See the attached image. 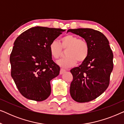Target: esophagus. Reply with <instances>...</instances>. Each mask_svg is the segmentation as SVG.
<instances>
[{"instance_id":"1","label":"esophagus","mask_w":124,"mask_h":124,"mask_svg":"<svg viewBox=\"0 0 124 124\" xmlns=\"http://www.w3.org/2000/svg\"><path fill=\"white\" fill-rule=\"evenodd\" d=\"M65 71H66V70L65 69H60V74H63L64 72H65Z\"/></svg>"}]
</instances>
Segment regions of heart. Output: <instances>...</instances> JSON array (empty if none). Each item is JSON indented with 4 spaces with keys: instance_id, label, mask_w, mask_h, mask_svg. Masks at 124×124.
I'll use <instances>...</instances> for the list:
<instances>
[{
    "instance_id": "b5f03b06",
    "label": "heart",
    "mask_w": 124,
    "mask_h": 124,
    "mask_svg": "<svg viewBox=\"0 0 124 124\" xmlns=\"http://www.w3.org/2000/svg\"><path fill=\"white\" fill-rule=\"evenodd\" d=\"M62 49L66 50L67 56L59 61L57 63L63 68L73 65L78 61L84 62L87 58L90 52L88 42L84 39H79L76 35L68 34L60 39V45L57 40H53L49 45L50 54L54 59H59L62 54Z\"/></svg>"
}]
</instances>
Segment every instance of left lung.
Instances as JSON below:
<instances>
[{"label": "left lung", "instance_id": "left-lung-1", "mask_svg": "<svg viewBox=\"0 0 124 124\" xmlns=\"http://www.w3.org/2000/svg\"><path fill=\"white\" fill-rule=\"evenodd\" d=\"M69 31L82 37L89 45L87 58L78 67L70 70L73 79L70 87L74 101L88 102L99 96L109 86L113 68V52L107 38L98 30L79 28Z\"/></svg>", "mask_w": 124, "mask_h": 124}]
</instances>
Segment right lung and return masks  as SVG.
<instances>
[{
    "mask_svg": "<svg viewBox=\"0 0 124 124\" xmlns=\"http://www.w3.org/2000/svg\"><path fill=\"white\" fill-rule=\"evenodd\" d=\"M65 30L33 27L15 40L10 55L11 76L25 98L40 101L50 95V81L60 68L52 60L49 45Z\"/></svg>",
    "mask_w": 124,
    "mask_h": 124,
    "instance_id": "obj_1",
    "label": "right lung"
}]
</instances>
